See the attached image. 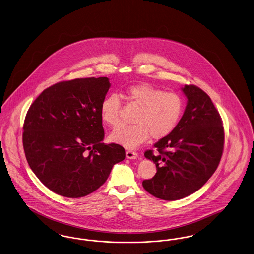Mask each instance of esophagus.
<instances>
[{"mask_svg":"<svg viewBox=\"0 0 254 254\" xmlns=\"http://www.w3.org/2000/svg\"><path fill=\"white\" fill-rule=\"evenodd\" d=\"M126 156L127 159H136L138 157V154L133 150H127L126 152Z\"/></svg>","mask_w":254,"mask_h":254,"instance_id":"34e87169","label":"esophagus"}]
</instances>
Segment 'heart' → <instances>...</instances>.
Segmentation results:
<instances>
[{"instance_id": "b5f03b06", "label": "heart", "mask_w": 254, "mask_h": 254, "mask_svg": "<svg viewBox=\"0 0 254 254\" xmlns=\"http://www.w3.org/2000/svg\"><path fill=\"white\" fill-rule=\"evenodd\" d=\"M123 95L130 105L139 107L133 125H122L111 134L113 142L133 148L145 142L149 136L154 140L169 135L178 125L183 113L182 97L173 91H163L149 84L132 85ZM102 120L115 127L121 122L122 103L117 94L106 96L100 105Z\"/></svg>"}]
</instances>
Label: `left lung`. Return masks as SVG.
Instances as JSON below:
<instances>
[{
	"label": "left lung",
	"instance_id": "1",
	"mask_svg": "<svg viewBox=\"0 0 254 254\" xmlns=\"http://www.w3.org/2000/svg\"><path fill=\"white\" fill-rule=\"evenodd\" d=\"M187 106L169 135L147 149L145 158L157 173L142 187L163 200H178L200 189L215 172L223 154V122L210 96L195 85H185Z\"/></svg>",
	"mask_w": 254,
	"mask_h": 254
}]
</instances>
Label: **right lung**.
<instances>
[{"mask_svg":"<svg viewBox=\"0 0 254 254\" xmlns=\"http://www.w3.org/2000/svg\"><path fill=\"white\" fill-rule=\"evenodd\" d=\"M108 77L56 83L31 104L23 123L22 145L32 171L52 192L78 198L103 185L124 147L105 143L100 105Z\"/></svg>","mask_w":254,"mask_h":254,"instance_id":"add662e5","label":"right lung"}]
</instances>
